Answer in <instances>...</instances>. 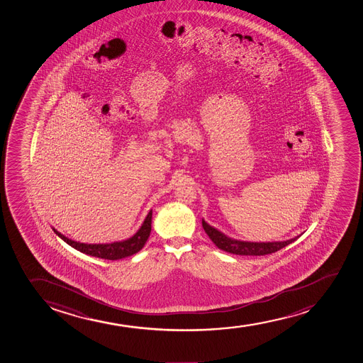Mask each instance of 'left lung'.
Here are the masks:
<instances>
[{"label":"left lung","instance_id":"left-lung-1","mask_svg":"<svg viewBox=\"0 0 363 363\" xmlns=\"http://www.w3.org/2000/svg\"><path fill=\"white\" fill-rule=\"evenodd\" d=\"M203 228L208 238L212 240L219 250L228 252V253L236 254V255H266V254L276 253L277 250L284 248L295 241L297 238H291L283 242H245L233 240L222 234L220 231L208 225L203 219Z\"/></svg>","mask_w":363,"mask_h":363}]
</instances>
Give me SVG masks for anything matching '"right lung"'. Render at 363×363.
Here are the masks:
<instances>
[{"mask_svg":"<svg viewBox=\"0 0 363 363\" xmlns=\"http://www.w3.org/2000/svg\"><path fill=\"white\" fill-rule=\"evenodd\" d=\"M151 223H152V210L148 212L147 217L145 218L143 225L138 230L137 234L132 238L122 242H113L109 245H86L80 242L72 241L69 238L60 234L59 231L55 230L63 241L67 242L69 246L78 250L82 253L89 254L91 257H101L106 260H118L123 257H130L133 254L138 253L145 246L147 241L150 233H151Z\"/></svg>","mask_w":363,"mask_h":363,"instance_id":"add662e5","label":"right lung"}]
</instances>
